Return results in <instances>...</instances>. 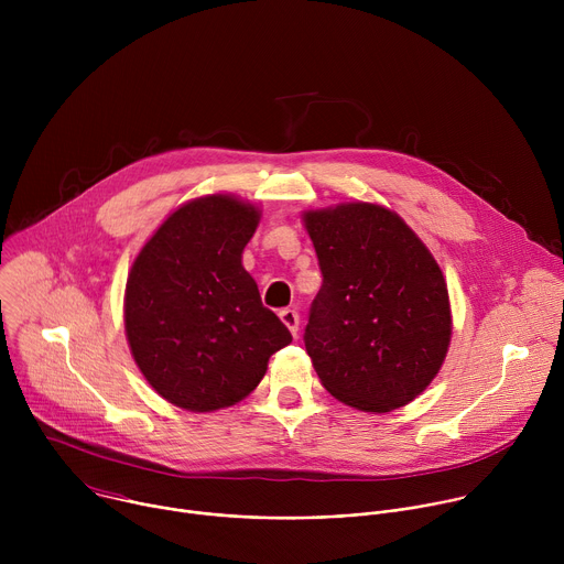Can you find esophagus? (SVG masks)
Segmentation results:
<instances>
[{
  "instance_id": "34e87169",
  "label": "esophagus",
  "mask_w": 564,
  "mask_h": 564,
  "mask_svg": "<svg viewBox=\"0 0 564 564\" xmlns=\"http://www.w3.org/2000/svg\"><path fill=\"white\" fill-rule=\"evenodd\" d=\"M279 316L283 321V326L296 337V333H299V312L292 310V307H285V310L279 312Z\"/></svg>"
}]
</instances>
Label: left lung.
I'll list each match as a JSON object with an SVG mask.
<instances>
[{"label": "left lung", "mask_w": 564, "mask_h": 564, "mask_svg": "<svg viewBox=\"0 0 564 564\" xmlns=\"http://www.w3.org/2000/svg\"><path fill=\"white\" fill-rule=\"evenodd\" d=\"M301 218L324 274L303 337L321 383L364 413L411 404L437 377L453 335L435 257L377 203H339Z\"/></svg>", "instance_id": "obj_1"}]
</instances>
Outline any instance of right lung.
I'll use <instances>...</instances> for the list:
<instances>
[{
  "mask_svg": "<svg viewBox=\"0 0 564 564\" xmlns=\"http://www.w3.org/2000/svg\"><path fill=\"white\" fill-rule=\"evenodd\" d=\"M261 209L231 194L176 207L127 276L124 333L149 386L170 404L212 413L238 404L292 341L243 268Z\"/></svg>",
  "mask_w": 564,
  "mask_h": 564,
  "instance_id": "obj_1",
  "label": "right lung"
}]
</instances>
